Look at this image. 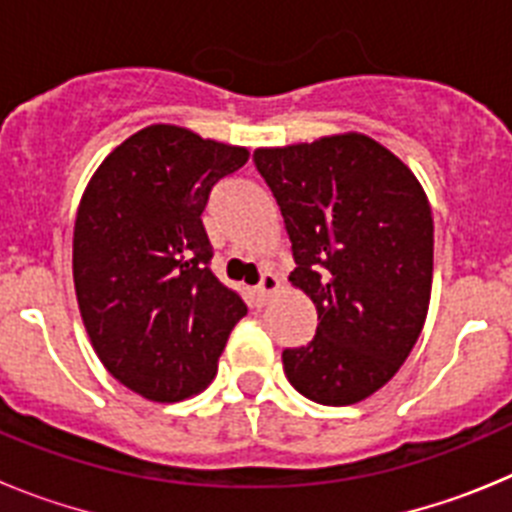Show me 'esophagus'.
Instances as JSON below:
<instances>
[{"label":"esophagus","instance_id":"esophagus-1","mask_svg":"<svg viewBox=\"0 0 512 512\" xmlns=\"http://www.w3.org/2000/svg\"><path fill=\"white\" fill-rule=\"evenodd\" d=\"M277 289H279L277 274H271V271H264V274H261V282L256 284V295H259L261 300H266V297L274 295Z\"/></svg>","mask_w":512,"mask_h":512}]
</instances>
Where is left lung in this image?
<instances>
[{
  "label": "left lung",
  "instance_id": "left-lung-1",
  "mask_svg": "<svg viewBox=\"0 0 512 512\" xmlns=\"http://www.w3.org/2000/svg\"><path fill=\"white\" fill-rule=\"evenodd\" d=\"M253 164L284 217L289 282L318 310L310 343L284 348L307 400L354 405L390 382L428 315L433 217L413 171L361 133L259 148Z\"/></svg>",
  "mask_w": 512,
  "mask_h": 512
}]
</instances>
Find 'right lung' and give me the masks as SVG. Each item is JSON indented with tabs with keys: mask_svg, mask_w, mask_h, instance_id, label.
Returning a JSON list of instances; mask_svg holds the SVG:
<instances>
[{
	"mask_svg": "<svg viewBox=\"0 0 512 512\" xmlns=\"http://www.w3.org/2000/svg\"><path fill=\"white\" fill-rule=\"evenodd\" d=\"M246 148L151 125L104 158L74 225V287L107 372L153 402L202 392L246 315L212 274L202 225L210 192Z\"/></svg>",
	"mask_w": 512,
	"mask_h": 512,
	"instance_id": "right-lung-1",
	"label": "right lung"
}]
</instances>
